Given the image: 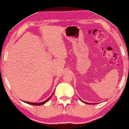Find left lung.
Wrapping results in <instances>:
<instances>
[{
    "mask_svg": "<svg viewBox=\"0 0 129 129\" xmlns=\"http://www.w3.org/2000/svg\"><path fill=\"white\" fill-rule=\"evenodd\" d=\"M80 100H81V99H80ZM82 101V102H83V103H87V104H91V105H93V103H87V102H84V101H82V100H81ZM94 104H95V103H94Z\"/></svg>",
    "mask_w": 129,
    "mask_h": 129,
    "instance_id": "left-lung-1",
    "label": "left lung"
}]
</instances>
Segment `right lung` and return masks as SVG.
Masks as SVG:
<instances>
[{"mask_svg":"<svg viewBox=\"0 0 129 129\" xmlns=\"http://www.w3.org/2000/svg\"><path fill=\"white\" fill-rule=\"evenodd\" d=\"M54 94V92L53 93H52V94L51 95L49 98H48L47 100H46V101H43V102H40V103H33V102H26V101H23V102H25V103H28V104H30V105H35V106H41V105H43V104H45V103H46V102H47V101L50 100V98L52 96V95Z\"/></svg>","mask_w":129,"mask_h":129,"instance_id":"add662e5","label":"right lung"}]
</instances>
